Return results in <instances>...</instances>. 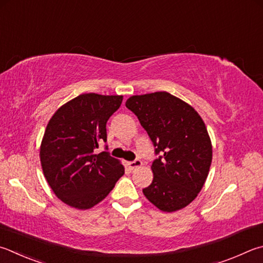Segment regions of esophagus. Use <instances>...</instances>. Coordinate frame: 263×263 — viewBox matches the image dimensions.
<instances>
[{
  "label": "esophagus",
  "mask_w": 263,
  "mask_h": 263,
  "mask_svg": "<svg viewBox=\"0 0 263 263\" xmlns=\"http://www.w3.org/2000/svg\"><path fill=\"white\" fill-rule=\"evenodd\" d=\"M141 164H142V162L139 159H136V160L131 161V162H128V166H130L131 170H135L136 168H139V166H141Z\"/></svg>",
  "instance_id": "esophagus-1"
}]
</instances>
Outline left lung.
Segmentation results:
<instances>
[{
	"instance_id": "1",
	"label": "left lung",
	"mask_w": 263,
	"mask_h": 263,
	"mask_svg": "<svg viewBox=\"0 0 263 263\" xmlns=\"http://www.w3.org/2000/svg\"><path fill=\"white\" fill-rule=\"evenodd\" d=\"M125 106L139 119L157 156L145 197L163 212L186 207L201 191L212 163V142L201 117L166 92L135 95Z\"/></svg>"
}]
</instances>
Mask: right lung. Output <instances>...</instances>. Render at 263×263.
<instances>
[{"label":"right lung","mask_w":263,"mask_h":263,"mask_svg":"<svg viewBox=\"0 0 263 263\" xmlns=\"http://www.w3.org/2000/svg\"><path fill=\"white\" fill-rule=\"evenodd\" d=\"M122 95L82 94L57 110L40 148L45 177L64 203L88 209L107 197L124 166L97 148L107 142V122L121 107Z\"/></svg>","instance_id":"add662e5"}]
</instances>
